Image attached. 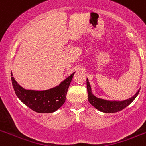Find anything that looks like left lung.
<instances>
[{"mask_svg": "<svg viewBox=\"0 0 146 146\" xmlns=\"http://www.w3.org/2000/svg\"><path fill=\"white\" fill-rule=\"evenodd\" d=\"M87 91H88V99L91 105L97 109L99 111L105 113H117L125 108L129 105L134 99L137 97L140 92V89L137 91L136 94L132 97L127 99L123 101H110V100H105V99H100L95 96L91 92V85L89 83L88 80L87 78Z\"/></svg>", "mask_w": 146, "mask_h": 146, "instance_id": "1", "label": "left lung"}]
</instances>
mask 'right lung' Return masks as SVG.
Returning <instances> with one entry per match:
<instances>
[{"label":"right lung","instance_id":"add662e5","mask_svg":"<svg viewBox=\"0 0 146 146\" xmlns=\"http://www.w3.org/2000/svg\"><path fill=\"white\" fill-rule=\"evenodd\" d=\"M72 73L58 86L45 91L26 90L18 84L11 75V82L17 96L32 110L39 113L55 112L64 104L67 91L74 76Z\"/></svg>","mask_w":146,"mask_h":146}]
</instances>
